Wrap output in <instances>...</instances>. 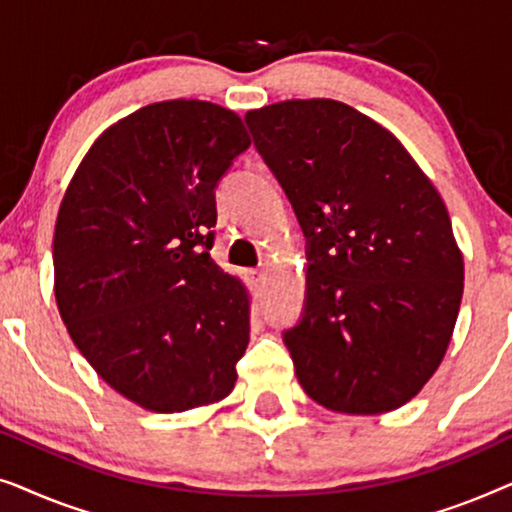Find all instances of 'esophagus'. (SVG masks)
I'll return each mask as SVG.
<instances>
[{
	"label": "esophagus",
	"instance_id": "34e87169",
	"mask_svg": "<svg viewBox=\"0 0 512 512\" xmlns=\"http://www.w3.org/2000/svg\"><path fill=\"white\" fill-rule=\"evenodd\" d=\"M247 277H249V284L254 286V289H261V284L265 282V272L263 270H249Z\"/></svg>",
	"mask_w": 512,
	"mask_h": 512
}]
</instances>
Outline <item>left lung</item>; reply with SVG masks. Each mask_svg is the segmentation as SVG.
<instances>
[{
	"label": "left lung",
	"mask_w": 512,
	"mask_h": 512,
	"mask_svg": "<svg viewBox=\"0 0 512 512\" xmlns=\"http://www.w3.org/2000/svg\"><path fill=\"white\" fill-rule=\"evenodd\" d=\"M244 123L305 235V303L284 331L300 387L349 415L401 408L443 361L464 293L443 200L389 130L342 102H279Z\"/></svg>",
	"instance_id": "1"
}]
</instances>
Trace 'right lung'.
<instances>
[{
	"label": "right lung",
	"instance_id": "1",
	"mask_svg": "<svg viewBox=\"0 0 512 512\" xmlns=\"http://www.w3.org/2000/svg\"><path fill=\"white\" fill-rule=\"evenodd\" d=\"M249 146L219 104H149L97 139L62 198L60 317L97 375L146 410L200 408L235 387L249 298L209 249L214 191Z\"/></svg>",
	"mask_w": 512,
	"mask_h": 512
}]
</instances>
